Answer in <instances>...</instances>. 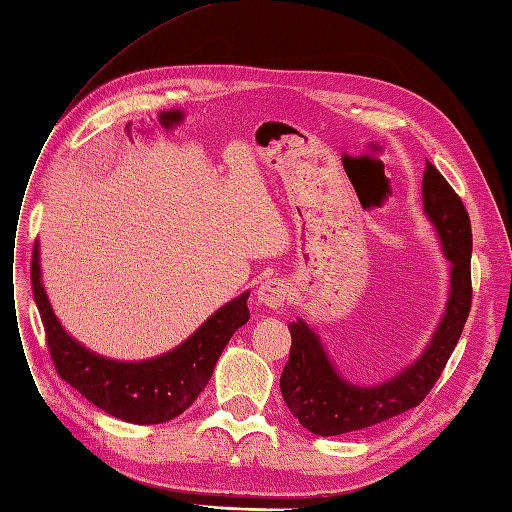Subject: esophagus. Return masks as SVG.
I'll return each mask as SVG.
<instances>
[{"mask_svg": "<svg viewBox=\"0 0 512 512\" xmlns=\"http://www.w3.org/2000/svg\"><path fill=\"white\" fill-rule=\"evenodd\" d=\"M289 298V287L285 280L280 278H268L266 283H261L257 289V302L268 308H280Z\"/></svg>", "mask_w": 512, "mask_h": 512, "instance_id": "34e87169", "label": "esophagus"}]
</instances>
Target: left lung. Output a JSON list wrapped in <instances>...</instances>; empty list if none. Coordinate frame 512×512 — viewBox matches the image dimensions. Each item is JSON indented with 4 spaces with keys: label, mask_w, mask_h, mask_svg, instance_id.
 Instances as JSON below:
<instances>
[{
    "label": "left lung",
    "mask_w": 512,
    "mask_h": 512,
    "mask_svg": "<svg viewBox=\"0 0 512 512\" xmlns=\"http://www.w3.org/2000/svg\"><path fill=\"white\" fill-rule=\"evenodd\" d=\"M423 210L451 261L449 300L438 329L415 364L381 385L359 387L336 372L315 329L302 319L289 323L291 351L280 391L308 432L338 436L398 417L425 400L447 366L472 304V227L459 195L430 161L423 174Z\"/></svg>",
    "instance_id": "1"
}]
</instances>
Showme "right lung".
<instances>
[{"label": "right lung", "instance_id": "right-lung-1", "mask_svg": "<svg viewBox=\"0 0 512 512\" xmlns=\"http://www.w3.org/2000/svg\"><path fill=\"white\" fill-rule=\"evenodd\" d=\"M31 287L59 376L108 415L138 425L166 423L185 412L208 385L229 338L251 317L249 291H244L166 355L117 361L89 351L59 323L42 285L38 242L31 259Z\"/></svg>", "mask_w": 512, "mask_h": 512}]
</instances>
